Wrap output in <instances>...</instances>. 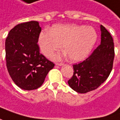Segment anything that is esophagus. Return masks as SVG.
<instances>
[{"label":"esophagus","instance_id":"34e87169","mask_svg":"<svg viewBox=\"0 0 120 120\" xmlns=\"http://www.w3.org/2000/svg\"><path fill=\"white\" fill-rule=\"evenodd\" d=\"M64 64L63 63H62V62H58V63H56V65H58V66H62Z\"/></svg>","mask_w":120,"mask_h":120}]
</instances>
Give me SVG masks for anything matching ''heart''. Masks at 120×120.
Here are the masks:
<instances>
[{"mask_svg":"<svg viewBox=\"0 0 120 120\" xmlns=\"http://www.w3.org/2000/svg\"><path fill=\"white\" fill-rule=\"evenodd\" d=\"M97 39L95 30L90 26L80 25H57L51 31L42 32L39 38L41 51L46 57H51L55 52L63 48L71 61L85 58L92 50ZM65 53H59L55 59H60Z\"/></svg>","mask_w":120,"mask_h":120,"instance_id":"heart-1","label":"heart"}]
</instances>
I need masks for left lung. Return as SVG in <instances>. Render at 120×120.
Returning a JSON list of instances; mask_svg holds the SVG:
<instances>
[{"label":"left lung","instance_id":"1","mask_svg":"<svg viewBox=\"0 0 120 120\" xmlns=\"http://www.w3.org/2000/svg\"><path fill=\"white\" fill-rule=\"evenodd\" d=\"M101 30V43L86 60L73 65L74 72L68 83L77 92L83 94L96 90L112 71L115 56L113 40L102 25Z\"/></svg>","mask_w":120,"mask_h":120}]
</instances>
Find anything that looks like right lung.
Returning a JSON list of instances; mask_svg holds the SVG:
<instances>
[{
    "label": "right lung",
    "instance_id": "obj_1",
    "mask_svg": "<svg viewBox=\"0 0 120 120\" xmlns=\"http://www.w3.org/2000/svg\"><path fill=\"white\" fill-rule=\"evenodd\" d=\"M41 28L37 21L16 25L5 41L6 65L12 80L25 90L43 83L55 64L40 53L38 41Z\"/></svg>",
    "mask_w": 120,
    "mask_h": 120
}]
</instances>
